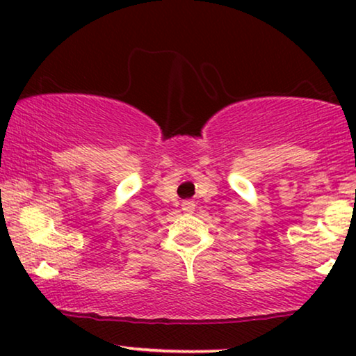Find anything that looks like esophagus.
<instances>
[{
	"instance_id": "34e87169",
	"label": "esophagus",
	"mask_w": 356,
	"mask_h": 356,
	"mask_svg": "<svg viewBox=\"0 0 356 356\" xmlns=\"http://www.w3.org/2000/svg\"><path fill=\"white\" fill-rule=\"evenodd\" d=\"M181 207H183L184 212L191 213V212H194V209H196V202L191 201V199H188V201H183Z\"/></svg>"
}]
</instances>
